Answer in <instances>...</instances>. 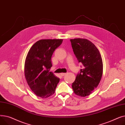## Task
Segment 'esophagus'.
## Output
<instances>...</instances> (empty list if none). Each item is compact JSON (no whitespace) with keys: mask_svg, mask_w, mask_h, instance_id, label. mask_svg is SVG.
I'll use <instances>...</instances> for the list:
<instances>
[{"mask_svg":"<svg viewBox=\"0 0 125 125\" xmlns=\"http://www.w3.org/2000/svg\"><path fill=\"white\" fill-rule=\"evenodd\" d=\"M65 74H66V73H61L60 74V75H61L62 76H64Z\"/></svg>","mask_w":125,"mask_h":125,"instance_id":"1","label":"esophagus"}]
</instances>
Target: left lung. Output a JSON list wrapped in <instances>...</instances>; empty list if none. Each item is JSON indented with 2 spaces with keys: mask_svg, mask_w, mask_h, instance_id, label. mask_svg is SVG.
<instances>
[{
  "mask_svg": "<svg viewBox=\"0 0 125 125\" xmlns=\"http://www.w3.org/2000/svg\"><path fill=\"white\" fill-rule=\"evenodd\" d=\"M72 48L78 63L83 65L72 84L74 93L86 97L99 84L103 73V62L99 51L88 39H70Z\"/></svg>",
  "mask_w": 125,
  "mask_h": 125,
  "instance_id": "obj_1",
  "label": "left lung"
}]
</instances>
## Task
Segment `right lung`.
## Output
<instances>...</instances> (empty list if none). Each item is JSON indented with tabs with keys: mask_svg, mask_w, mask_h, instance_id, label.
<instances>
[{
	"mask_svg": "<svg viewBox=\"0 0 125 125\" xmlns=\"http://www.w3.org/2000/svg\"><path fill=\"white\" fill-rule=\"evenodd\" d=\"M63 39H41L32 46L26 58L24 73L31 90L37 96L46 98L54 94L60 78L50 69L51 58Z\"/></svg>",
	"mask_w": 125,
	"mask_h": 125,
	"instance_id": "right-lung-1",
	"label": "right lung"
}]
</instances>
